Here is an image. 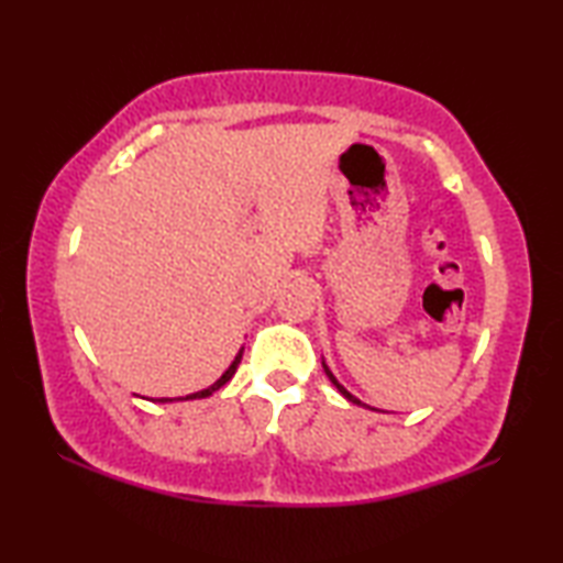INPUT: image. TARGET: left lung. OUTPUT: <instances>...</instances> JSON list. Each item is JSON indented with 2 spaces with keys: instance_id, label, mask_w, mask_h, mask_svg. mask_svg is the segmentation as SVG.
Returning <instances> with one entry per match:
<instances>
[{
  "instance_id": "8db88e82",
  "label": "left lung",
  "mask_w": 563,
  "mask_h": 563,
  "mask_svg": "<svg viewBox=\"0 0 563 563\" xmlns=\"http://www.w3.org/2000/svg\"><path fill=\"white\" fill-rule=\"evenodd\" d=\"M322 367H325V375H328V377H330V383H332V385H335V387H338V393H340V395H342V397H345V399H350V402H355V405H362V402H360V399H357V397H352V395H350V393H347V389H345V387H342V385H340V383H338V379H335V375H332V373H330V367H328V365H325V362H322ZM362 407H365V405H362Z\"/></svg>"
}]
</instances>
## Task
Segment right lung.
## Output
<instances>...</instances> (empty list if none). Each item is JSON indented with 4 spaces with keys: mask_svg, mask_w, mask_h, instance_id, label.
Wrapping results in <instances>:
<instances>
[{
    "mask_svg": "<svg viewBox=\"0 0 563 563\" xmlns=\"http://www.w3.org/2000/svg\"><path fill=\"white\" fill-rule=\"evenodd\" d=\"M241 357H243V347H241V352H238L235 355V360L231 362V367L225 369V373L216 379V383L211 385V387H206V389H201V393H194V395H186V397H178V399H203V397H211L216 389H221L228 379H231L233 375H235V369H238V365H241ZM158 402H174V399H168V397H161Z\"/></svg>",
    "mask_w": 563,
    "mask_h": 563,
    "instance_id": "right-lung-1",
    "label": "right lung"
}]
</instances>
